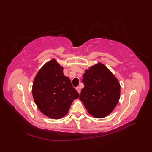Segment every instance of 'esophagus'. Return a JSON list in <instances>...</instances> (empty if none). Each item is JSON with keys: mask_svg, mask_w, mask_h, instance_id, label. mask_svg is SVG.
Returning a JSON list of instances; mask_svg holds the SVG:
<instances>
[{"mask_svg": "<svg viewBox=\"0 0 152 152\" xmlns=\"http://www.w3.org/2000/svg\"><path fill=\"white\" fill-rule=\"evenodd\" d=\"M76 89L79 93H80V92H81V89H80V87H77V88H76Z\"/></svg>", "mask_w": 152, "mask_h": 152, "instance_id": "esophagus-1", "label": "esophagus"}]
</instances>
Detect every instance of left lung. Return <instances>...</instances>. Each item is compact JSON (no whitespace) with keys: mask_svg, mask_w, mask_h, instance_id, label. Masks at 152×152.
<instances>
[{"mask_svg":"<svg viewBox=\"0 0 152 152\" xmlns=\"http://www.w3.org/2000/svg\"><path fill=\"white\" fill-rule=\"evenodd\" d=\"M83 88L79 99L88 112L96 118H102L114 110L120 98L118 80L104 64L98 63L86 70Z\"/></svg>","mask_w":152,"mask_h":152,"instance_id":"obj_1","label":"left lung"}]
</instances>
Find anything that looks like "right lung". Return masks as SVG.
<instances>
[{"label": "right lung", "instance_id": "1", "mask_svg": "<svg viewBox=\"0 0 152 152\" xmlns=\"http://www.w3.org/2000/svg\"><path fill=\"white\" fill-rule=\"evenodd\" d=\"M32 93L35 104L47 117L61 119L69 110L79 93L70 79L63 74V67L53 59L42 66L33 83Z\"/></svg>", "mask_w": 152, "mask_h": 152}]
</instances>
